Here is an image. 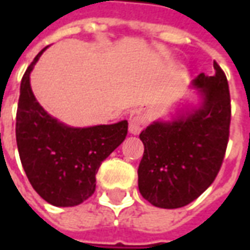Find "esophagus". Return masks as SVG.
Listing matches in <instances>:
<instances>
[{
	"mask_svg": "<svg viewBox=\"0 0 250 250\" xmlns=\"http://www.w3.org/2000/svg\"><path fill=\"white\" fill-rule=\"evenodd\" d=\"M147 122L146 114L143 111H135L134 114H131L130 116V125H128V130H130L131 134H139L142 131V128L145 127Z\"/></svg>",
	"mask_w": 250,
	"mask_h": 250,
	"instance_id": "1",
	"label": "esophagus"
}]
</instances>
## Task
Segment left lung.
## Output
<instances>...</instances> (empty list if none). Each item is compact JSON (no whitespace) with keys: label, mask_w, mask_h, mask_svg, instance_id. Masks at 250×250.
<instances>
[{"label":"left lung","mask_w":250,"mask_h":250,"mask_svg":"<svg viewBox=\"0 0 250 250\" xmlns=\"http://www.w3.org/2000/svg\"><path fill=\"white\" fill-rule=\"evenodd\" d=\"M214 76L193 82L202 103L173 122H154L142 131L145 152L138 168L142 197L157 208L177 209L197 199L220 171L230 127V93L214 62Z\"/></svg>","instance_id":"1"}]
</instances>
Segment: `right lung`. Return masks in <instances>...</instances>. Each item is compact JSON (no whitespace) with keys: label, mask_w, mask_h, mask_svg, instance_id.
Instances as JSON below:
<instances>
[{"label":"right lung","mask_w":250,"mask_h":250,"mask_svg":"<svg viewBox=\"0 0 250 250\" xmlns=\"http://www.w3.org/2000/svg\"><path fill=\"white\" fill-rule=\"evenodd\" d=\"M25 71L16 116V141L22 167L32 188L53 206H76L96 188L100 165L122 142L127 120L115 125L73 128L48 115L36 100L29 83L33 66Z\"/></svg>","instance_id":"add662e5"}]
</instances>
